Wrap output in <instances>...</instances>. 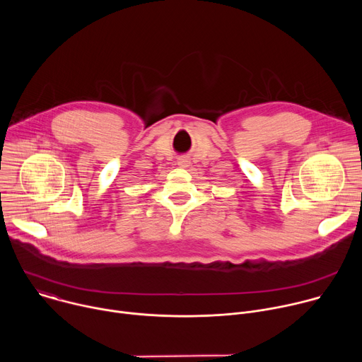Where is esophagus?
Masks as SVG:
<instances>
[{"label":"esophagus","mask_w":362,"mask_h":362,"mask_svg":"<svg viewBox=\"0 0 362 362\" xmlns=\"http://www.w3.org/2000/svg\"><path fill=\"white\" fill-rule=\"evenodd\" d=\"M177 165H179L180 168H187V166H189V159L185 158V156H182V158L177 159Z\"/></svg>","instance_id":"1"}]
</instances>
